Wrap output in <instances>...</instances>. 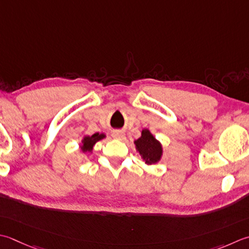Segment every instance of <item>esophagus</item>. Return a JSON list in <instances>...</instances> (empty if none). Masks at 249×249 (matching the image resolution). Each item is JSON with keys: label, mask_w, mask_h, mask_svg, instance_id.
<instances>
[{"label": "esophagus", "mask_w": 249, "mask_h": 249, "mask_svg": "<svg viewBox=\"0 0 249 249\" xmlns=\"http://www.w3.org/2000/svg\"><path fill=\"white\" fill-rule=\"evenodd\" d=\"M112 137L115 138V139L123 140V139L125 138V135H124L123 133H122V131L116 130V131H113V133H112Z\"/></svg>", "instance_id": "esophagus-1"}]
</instances>
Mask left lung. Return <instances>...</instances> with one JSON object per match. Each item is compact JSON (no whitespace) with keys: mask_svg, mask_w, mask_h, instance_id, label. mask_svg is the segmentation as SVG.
I'll return each instance as SVG.
<instances>
[{"mask_svg":"<svg viewBox=\"0 0 249 249\" xmlns=\"http://www.w3.org/2000/svg\"><path fill=\"white\" fill-rule=\"evenodd\" d=\"M135 144L145 164H154L160 159L162 147L148 129L142 130L141 137L135 141Z\"/></svg>","mask_w":249,"mask_h":249,"instance_id":"8db88e82","label":"left lung"}]
</instances>
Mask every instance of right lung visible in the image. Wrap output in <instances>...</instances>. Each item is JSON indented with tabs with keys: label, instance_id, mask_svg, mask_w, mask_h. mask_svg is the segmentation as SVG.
Masks as SVG:
<instances>
[{
	"label": "right lung",
	"instance_id": "obj_1",
	"mask_svg": "<svg viewBox=\"0 0 249 249\" xmlns=\"http://www.w3.org/2000/svg\"><path fill=\"white\" fill-rule=\"evenodd\" d=\"M106 136L104 134H94L90 137H85L84 140H83V145L81 147L83 152H90L92 150V147L94 144L97 142V141L101 140L102 138H105Z\"/></svg>",
	"mask_w": 249,
	"mask_h": 249
}]
</instances>
